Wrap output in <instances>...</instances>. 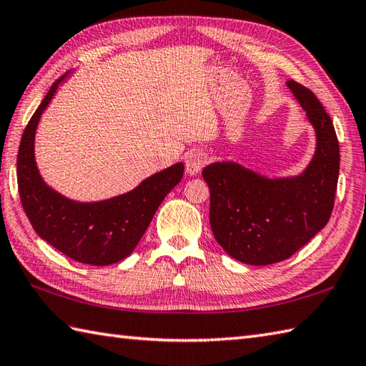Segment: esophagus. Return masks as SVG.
Masks as SVG:
<instances>
[{"mask_svg": "<svg viewBox=\"0 0 366 366\" xmlns=\"http://www.w3.org/2000/svg\"><path fill=\"white\" fill-rule=\"evenodd\" d=\"M207 163V155L203 151H192L185 159V168L190 176L198 174Z\"/></svg>", "mask_w": 366, "mask_h": 366, "instance_id": "34e87169", "label": "esophagus"}]
</instances>
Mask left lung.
<instances>
[{"instance_id": "left-lung-1", "label": "left lung", "mask_w": 366, "mask_h": 366, "mask_svg": "<svg viewBox=\"0 0 366 366\" xmlns=\"http://www.w3.org/2000/svg\"><path fill=\"white\" fill-rule=\"evenodd\" d=\"M316 130V152L300 176L267 179L232 162L203 169L211 190L209 222L231 258L252 266L285 261L327 224L340 173V146L330 116L313 91L287 80Z\"/></svg>"}]
</instances>
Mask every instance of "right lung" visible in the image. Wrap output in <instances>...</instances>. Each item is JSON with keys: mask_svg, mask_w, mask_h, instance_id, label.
I'll list each match as a JSON object with an SVG mask.
<instances>
[{"mask_svg": "<svg viewBox=\"0 0 366 366\" xmlns=\"http://www.w3.org/2000/svg\"><path fill=\"white\" fill-rule=\"evenodd\" d=\"M64 76L51 84L21 135L17 155L20 201L34 231L56 250L83 264L108 266L134 252L160 203L182 179L184 163L144 179L129 193L97 203H79L50 189L36 167L34 135Z\"/></svg>", "mask_w": 366, "mask_h": 366, "instance_id": "right-lung-1", "label": "right lung"}]
</instances>
